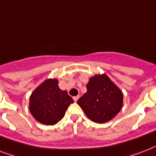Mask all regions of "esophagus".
Wrapping results in <instances>:
<instances>
[{"label":"esophagus","mask_w":156,"mask_h":156,"mask_svg":"<svg viewBox=\"0 0 156 156\" xmlns=\"http://www.w3.org/2000/svg\"><path fill=\"white\" fill-rule=\"evenodd\" d=\"M78 99H79V96H74V97H73V100H74V101H75V102H76L77 100H78Z\"/></svg>","instance_id":"34e87169"}]
</instances>
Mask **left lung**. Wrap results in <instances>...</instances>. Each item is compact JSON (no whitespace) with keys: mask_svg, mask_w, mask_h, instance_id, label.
<instances>
[{"mask_svg":"<svg viewBox=\"0 0 156 156\" xmlns=\"http://www.w3.org/2000/svg\"><path fill=\"white\" fill-rule=\"evenodd\" d=\"M86 87L87 92L77 100V104L91 120L106 123L121 110L123 92L105 73L89 78Z\"/></svg>","mask_w":156,"mask_h":156,"instance_id":"left-lung-1","label":"left lung"}]
</instances>
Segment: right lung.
I'll use <instances>...</instances> for the list:
<instances>
[{"label": "right lung", "mask_w": 156, "mask_h": 156, "mask_svg": "<svg viewBox=\"0 0 156 156\" xmlns=\"http://www.w3.org/2000/svg\"><path fill=\"white\" fill-rule=\"evenodd\" d=\"M57 79H47L32 92L29 111L34 119L45 125H54L62 119L73 98L59 87Z\"/></svg>", "instance_id": "add662e5"}]
</instances>
